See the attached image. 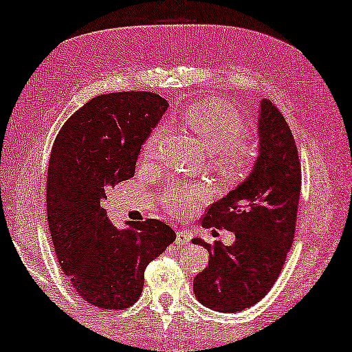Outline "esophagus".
I'll list each match as a JSON object with an SVG mask.
<instances>
[{
	"label": "esophagus",
	"mask_w": 352,
	"mask_h": 352,
	"mask_svg": "<svg viewBox=\"0 0 352 352\" xmlns=\"http://www.w3.org/2000/svg\"><path fill=\"white\" fill-rule=\"evenodd\" d=\"M190 239H192V235H190V232H189V230H187V229L177 230V234H176V243L186 245V243L190 242Z\"/></svg>",
	"instance_id": "obj_1"
}]
</instances>
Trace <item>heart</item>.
<instances>
[{
	"label": "heart",
	"instance_id": "obj_1",
	"mask_svg": "<svg viewBox=\"0 0 352 352\" xmlns=\"http://www.w3.org/2000/svg\"><path fill=\"white\" fill-rule=\"evenodd\" d=\"M181 122L200 139L208 152V168L226 184H240L252 175L259 160V144L247 138V122L232 104L223 99H205L182 110ZM162 129L148 134L142 147V160H152L160 142ZM208 197L204 184L176 181L160 194V205L177 216L189 214Z\"/></svg>",
	"mask_w": 352,
	"mask_h": 352
}]
</instances>
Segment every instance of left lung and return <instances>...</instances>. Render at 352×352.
<instances>
[{"mask_svg": "<svg viewBox=\"0 0 352 352\" xmlns=\"http://www.w3.org/2000/svg\"><path fill=\"white\" fill-rule=\"evenodd\" d=\"M258 165L237 189L208 206L206 229H226L235 242L213 247L208 266L194 278L201 305L219 312H237L256 305L271 290L295 239L301 192V163L292 129L271 100H261Z\"/></svg>", "mask_w": 352, "mask_h": 352, "instance_id": "obj_1", "label": "left lung"}]
</instances>
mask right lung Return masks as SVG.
Segmentation results:
<instances>
[{"label":"right lung","mask_w":352,"mask_h":352,"mask_svg":"<svg viewBox=\"0 0 352 352\" xmlns=\"http://www.w3.org/2000/svg\"><path fill=\"white\" fill-rule=\"evenodd\" d=\"M168 109L147 91L102 94L64 123L46 181L47 224L59 266L76 295L98 309L139 300L147 264L175 242L158 219L120 230L102 206L105 190L134 176L142 144Z\"/></svg>","instance_id":"1"}]
</instances>
